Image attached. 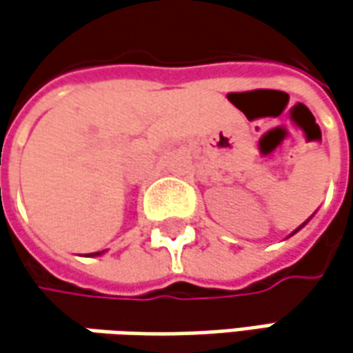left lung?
Instances as JSON below:
<instances>
[{
  "label": "left lung",
  "instance_id": "obj_1",
  "mask_svg": "<svg viewBox=\"0 0 353 353\" xmlns=\"http://www.w3.org/2000/svg\"><path fill=\"white\" fill-rule=\"evenodd\" d=\"M312 218H314V216H310V219H312ZM310 219H305V221H303V223H301L300 228H298V230H296V232H292V234H290V236H294V234H298V232H300L301 228H303V225H305V223H307V221H310Z\"/></svg>",
  "mask_w": 353,
  "mask_h": 353
}]
</instances>
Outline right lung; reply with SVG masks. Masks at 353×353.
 <instances>
[{"mask_svg":"<svg viewBox=\"0 0 353 353\" xmlns=\"http://www.w3.org/2000/svg\"><path fill=\"white\" fill-rule=\"evenodd\" d=\"M101 254H105V250H103V252H95V254H90V256H92V258H97V256H101Z\"/></svg>","mask_w":353,"mask_h":353,"instance_id":"right-lung-1","label":"right lung"}]
</instances>
